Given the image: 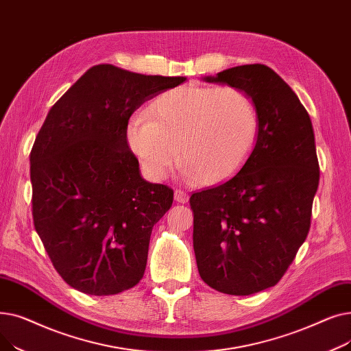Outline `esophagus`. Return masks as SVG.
<instances>
[{"mask_svg": "<svg viewBox=\"0 0 351 351\" xmlns=\"http://www.w3.org/2000/svg\"><path fill=\"white\" fill-rule=\"evenodd\" d=\"M175 200L179 202V204H185V202H188V192L183 191V189H176L175 191Z\"/></svg>", "mask_w": 351, "mask_h": 351, "instance_id": "34e87169", "label": "esophagus"}]
</instances>
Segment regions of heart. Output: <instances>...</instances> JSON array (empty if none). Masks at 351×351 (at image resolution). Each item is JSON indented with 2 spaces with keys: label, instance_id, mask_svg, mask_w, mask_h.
<instances>
[{
  "label": "heart",
  "instance_id": "b5f03b06",
  "mask_svg": "<svg viewBox=\"0 0 351 351\" xmlns=\"http://www.w3.org/2000/svg\"><path fill=\"white\" fill-rule=\"evenodd\" d=\"M261 112L236 86H180L156 97L129 122L128 141L155 179L168 176L178 158L185 175L204 185L230 178L252 155Z\"/></svg>",
  "mask_w": 351,
  "mask_h": 351
}]
</instances>
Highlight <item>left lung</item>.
<instances>
[{
	"mask_svg": "<svg viewBox=\"0 0 351 351\" xmlns=\"http://www.w3.org/2000/svg\"><path fill=\"white\" fill-rule=\"evenodd\" d=\"M205 81L249 92L261 112L259 138L242 168L189 199L202 280L249 296L278 285L306 241L320 178L315 134L298 95L263 64Z\"/></svg>",
	"mask_w": 351,
	"mask_h": 351,
	"instance_id": "obj_1",
	"label": "left lung"
}]
</instances>
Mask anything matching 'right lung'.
<instances>
[{
  "label": "right lung",
  "instance_id": "1",
  "mask_svg": "<svg viewBox=\"0 0 351 351\" xmlns=\"http://www.w3.org/2000/svg\"><path fill=\"white\" fill-rule=\"evenodd\" d=\"M185 77L89 68L49 109L29 155L32 217L65 283L109 296L143 278L151 233L173 191L139 175L128 122Z\"/></svg>",
  "mask_w": 351,
  "mask_h": 351
}]
</instances>
